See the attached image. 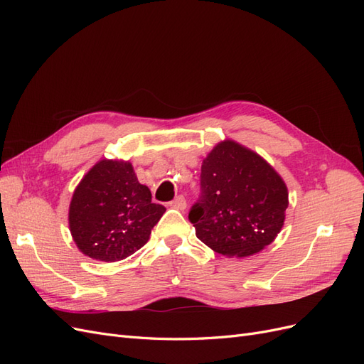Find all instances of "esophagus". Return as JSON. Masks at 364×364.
Instances as JSON below:
<instances>
[{"label": "esophagus", "instance_id": "34e87169", "mask_svg": "<svg viewBox=\"0 0 364 364\" xmlns=\"http://www.w3.org/2000/svg\"><path fill=\"white\" fill-rule=\"evenodd\" d=\"M170 206L171 208H176V209H181V211H183V209L186 208V200L183 196H178L173 202H170Z\"/></svg>", "mask_w": 364, "mask_h": 364}]
</instances>
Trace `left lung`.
I'll return each instance as SVG.
<instances>
[{
	"mask_svg": "<svg viewBox=\"0 0 364 364\" xmlns=\"http://www.w3.org/2000/svg\"><path fill=\"white\" fill-rule=\"evenodd\" d=\"M200 199L188 214L196 235L225 257H249L281 232L287 185L258 153L226 139L202 162Z\"/></svg>",
	"mask_w": 364,
	"mask_h": 364,
	"instance_id": "8db88e82",
	"label": "left lung"
}]
</instances>
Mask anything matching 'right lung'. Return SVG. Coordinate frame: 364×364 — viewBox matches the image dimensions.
Here are the masks:
<instances>
[{"label": "right lung", "mask_w": 364, "mask_h": 364, "mask_svg": "<svg viewBox=\"0 0 364 364\" xmlns=\"http://www.w3.org/2000/svg\"><path fill=\"white\" fill-rule=\"evenodd\" d=\"M164 213L129 161L102 159L74 190L68 222L83 255L114 262L144 246Z\"/></svg>", "instance_id": "right-lung-1"}]
</instances>
